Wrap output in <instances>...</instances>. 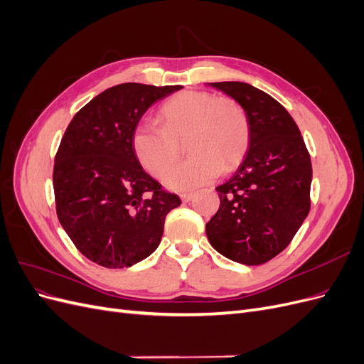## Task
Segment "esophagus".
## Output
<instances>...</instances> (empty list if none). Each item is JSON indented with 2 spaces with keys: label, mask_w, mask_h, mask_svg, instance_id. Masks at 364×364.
Masks as SVG:
<instances>
[{
  "label": "esophagus",
  "mask_w": 364,
  "mask_h": 364,
  "mask_svg": "<svg viewBox=\"0 0 364 364\" xmlns=\"http://www.w3.org/2000/svg\"><path fill=\"white\" fill-rule=\"evenodd\" d=\"M181 199L183 202H191L194 199V194L193 193H183V194H181Z\"/></svg>",
  "instance_id": "esophagus-1"
}]
</instances>
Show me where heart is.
<instances>
[{
    "label": "heart",
    "mask_w": 364,
    "mask_h": 364,
    "mask_svg": "<svg viewBox=\"0 0 364 364\" xmlns=\"http://www.w3.org/2000/svg\"><path fill=\"white\" fill-rule=\"evenodd\" d=\"M162 126L141 121L132 134V147L150 174L161 176L179 158L186 141L190 159L164 176L173 191H188L232 171L245 158L250 139L247 114L234 98L205 91H185L161 107Z\"/></svg>",
    "instance_id": "b5f03b06"
}]
</instances>
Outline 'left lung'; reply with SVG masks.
<instances>
[{"instance_id": "8db88e82", "label": "left lung", "mask_w": 364, "mask_h": 364, "mask_svg": "<svg viewBox=\"0 0 364 364\" xmlns=\"http://www.w3.org/2000/svg\"><path fill=\"white\" fill-rule=\"evenodd\" d=\"M208 85L245 109L250 139L235 174L215 188L220 208L206 235L223 257L259 266L290 245L310 213L311 159L294 119L273 97L243 82Z\"/></svg>"}]
</instances>
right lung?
Returning <instances> with one entry per match:
<instances>
[{"label": "right lung", "mask_w": 364, "mask_h": 364, "mask_svg": "<svg viewBox=\"0 0 364 364\" xmlns=\"http://www.w3.org/2000/svg\"><path fill=\"white\" fill-rule=\"evenodd\" d=\"M182 86L121 83L74 115L53 170L59 222L92 262L124 269L151 255L176 194L142 170L132 134L147 109Z\"/></svg>", "instance_id": "add662e5"}]
</instances>
